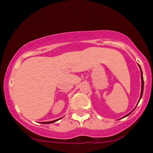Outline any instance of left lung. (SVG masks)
<instances>
[{"label":"left lung","mask_w":153,"mask_h":153,"mask_svg":"<svg viewBox=\"0 0 153 153\" xmlns=\"http://www.w3.org/2000/svg\"><path fill=\"white\" fill-rule=\"evenodd\" d=\"M139 65V67H140V72H141V94H140V100H139V101L140 100V99H141V97H142V96H143V72H142V69H141V68H140V65ZM135 108H136V107H135ZM134 111V110H133ZM133 111H131V112H130V113H128V114H127L126 115H125V116L123 117V118H125V117H126V116H128V115H129L131 113V112H133Z\"/></svg>","instance_id":"obj_1"}]
</instances>
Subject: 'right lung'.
Masks as SVG:
<instances>
[{
	"mask_svg": "<svg viewBox=\"0 0 153 153\" xmlns=\"http://www.w3.org/2000/svg\"><path fill=\"white\" fill-rule=\"evenodd\" d=\"M59 119H60V118H59ZM59 119H56V120H54V121H51V122H42V124H51V123H53V122H56V121H58Z\"/></svg>",
	"mask_w": 153,
	"mask_h": 153,
	"instance_id": "add662e5",
	"label": "right lung"
}]
</instances>
